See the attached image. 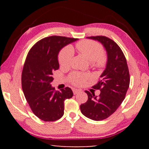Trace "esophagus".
Listing matches in <instances>:
<instances>
[{"label":"esophagus","instance_id":"esophagus-1","mask_svg":"<svg viewBox=\"0 0 149 149\" xmlns=\"http://www.w3.org/2000/svg\"><path fill=\"white\" fill-rule=\"evenodd\" d=\"M72 91H73V93H74V95L77 94V93H78L79 91H80V90H79V89H73Z\"/></svg>","mask_w":149,"mask_h":149}]
</instances>
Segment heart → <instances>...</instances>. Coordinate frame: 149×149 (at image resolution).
<instances>
[{"mask_svg":"<svg viewBox=\"0 0 149 149\" xmlns=\"http://www.w3.org/2000/svg\"><path fill=\"white\" fill-rule=\"evenodd\" d=\"M77 50L81 54L84 55L91 62V65L97 68L105 66L107 63V57L102 53V47L98 42L89 40H84L77 42L76 45ZM74 51L72 47L66 46L63 48L58 55L59 64L62 67L70 66L72 61ZM90 78L89 74L73 72L70 74V80L72 84L77 86L83 85L85 81Z\"/></svg>","mask_w":149,"mask_h":149,"instance_id":"obj_1","label":"heart"}]
</instances>
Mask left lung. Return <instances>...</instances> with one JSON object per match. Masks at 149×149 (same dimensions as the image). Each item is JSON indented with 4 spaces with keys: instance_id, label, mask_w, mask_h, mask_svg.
Wrapping results in <instances>:
<instances>
[{
    "instance_id": "obj_1",
    "label": "left lung",
    "mask_w": 149,
    "mask_h": 149,
    "mask_svg": "<svg viewBox=\"0 0 149 149\" xmlns=\"http://www.w3.org/2000/svg\"><path fill=\"white\" fill-rule=\"evenodd\" d=\"M101 42L107 52V63L100 80L93 87L100 90L99 97L85 91L86 102L80 106L83 115L94 121H102L117 111L125 99L130 77L127 61L119 45L104 36L87 37Z\"/></svg>"
}]
</instances>
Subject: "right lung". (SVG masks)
<instances>
[{
	"mask_svg": "<svg viewBox=\"0 0 149 149\" xmlns=\"http://www.w3.org/2000/svg\"><path fill=\"white\" fill-rule=\"evenodd\" d=\"M77 38L52 36L42 38L30 49L22 73L23 92L32 111L44 121H55L64 115V100L71 98L70 87L56 91L50 84L53 72L59 68L58 56L64 46Z\"/></svg>",
	"mask_w": 149,
	"mask_h": 149,
	"instance_id": "add662e5",
	"label": "right lung"
}]
</instances>
